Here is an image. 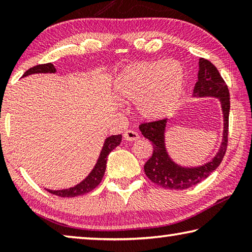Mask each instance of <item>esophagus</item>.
<instances>
[{"mask_svg":"<svg viewBox=\"0 0 252 252\" xmlns=\"http://www.w3.org/2000/svg\"><path fill=\"white\" fill-rule=\"evenodd\" d=\"M123 138H125L126 141L133 142V141H138L140 139V135L138 134V132H135L133 130H127L125 132V134H123Z\"/></svg>","mask_w":252,"mask_h":252,"instance_id":"34e87169","label":"esophagus"}]
</instances>
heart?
<instances>
[{
  "mask_svg": "<svg viewBox=\"0 0 252 252\" xmlns=\"http://www.w3.org/2000/svg\"><path fill=\"white\" fill-rule=\"evenodd\" d=\"M185 87V70L174 60L133 63L125 67L113 83L118 99L135 102L136 111L146 120L162 119L176 110Z\"/></svg>",
  "mask_w": 252,
  "mask_h": 252,
  "instance_id": "heart-1",
  "label": "heart"
}]
</instances>
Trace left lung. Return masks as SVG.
<instances>
[{"label":"left lung","instance_id":"8db88e82","mask_svg":"<svg viewBox=\"0 0 252 252\" xmlns=\"http://www.w3.org/2000/svg\"><path fill=\"white\" fill-rule=\"evenodd\" d=\"M195 97H218L223 114V133L219 151L207 163L199 167H182L170 158L165 148V127L168 119L147 122L139 129L144 138L153 144L150 159L144 164V172L150 180L162 188L185 190L201 182L219 167L228 147V129L230 112V94L228 87L221 78L219 71L206 59H199L198 81L193 89Z\"/></svg>","mask_w":252,"mask_h":252}]
</instances>
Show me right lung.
<instances>
[{
  "label": "right lung",
  "instance_id": "1",
  "mask_svg": "<svg viewBox=\"0 0 252 252\" xmlns=\"http://www.w3.org/2000/svg\"><path fill=\"white\" fill-rule=\"evenodd\" d=\"M54 65L52 63H46V64H39L29 69L25 73L23 74L22 78L31 74L35 73H55ZM122 135H111L105 139L103 143V147H102V150L100 152L99 159H97L94 168L92 169V171L88 174V177L84 179V180L81 181L78 185L69 188V189H63V190H50L46 189L50 193L58 195V197H63V198H73L78 197V195H82L88 192H90L93 189L100 185L102 178L104 176L105 168H106V160H108L109 153L113 150L114 148H117L119 144L121 143Z\"/></svg>",
  "mask_w": 252,
  "mask_h": 252
}]
</instances>
